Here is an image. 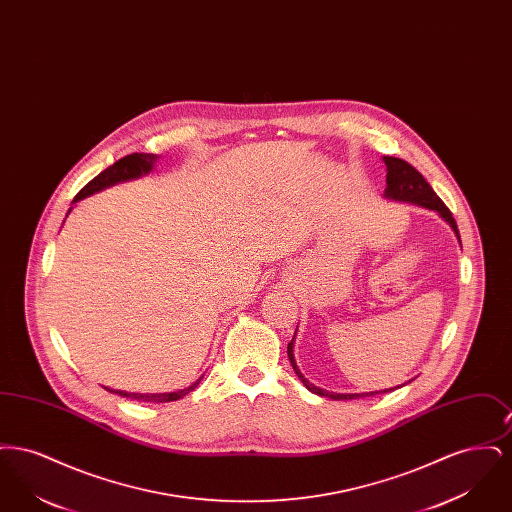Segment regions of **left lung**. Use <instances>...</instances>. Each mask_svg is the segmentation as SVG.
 I'll return each mask as SVG.
<instances>
[{
	"instance_id": "obj_1",
	"label": "left lung",
	"mask_w": 512,
	"mask_h": 512,
	"mask_svg": "<svg viewBox=\"0 0 512 512\" xmlns=\"http://www.w3.org/2000/svg\"><path fill=\"white\" fill-rule=\"evenodd\" d=\"M384 163H386V169H388V174H386L388 186H386L384 195H386L388 199L405 201V203H413V205H420V207H424V209L436 211L439 217L453 228V232H455V236H457V240H459V244H461V236H459L457 222L453 219L451 211L445 207V203L439 199L438 194L432 190V186L426 182V178H424L420 172L416 171L413 165H409V163L403 161V159L384 157ZM293 340H295V336H293L292 341L288 343V357H290L293 372H295L297 378L305 384L307 390L317 393L320 397H330V399H336V401H343V399H359V397H370V395H374V393H382V391H370V393H332V391L320 390L317 386H313V384L299 372V368H297L295 357H293ZM397 388H399V386H397ZM391 390H393V388H391ZM391 390H384V393Z\"/></svg>"
}]
</instances>
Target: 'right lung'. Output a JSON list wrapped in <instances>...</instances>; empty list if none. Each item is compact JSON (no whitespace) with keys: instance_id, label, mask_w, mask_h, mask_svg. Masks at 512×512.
<instances>
[{"instance_id":"1","label":"right lung","mask_w":512,"mask_h":512,"mask_svg":"<svg viewBox=\"0 0 512 512\" xmlns=\"http://www.w3.org/2000/svg\"><path fill=\"white\" fill-rule=\"evenodd\" d=\"M155 161H157V155H153V153H132V155L122 157L115 165L107 167L105 171L99 172L94 180H90V182L76 194L73 203L84 199L86 195L96 194V192L103 190V188H109V186H113V184H119V182H124V180H132V178H140L142 174H147V172L153 169ZM69 211H71V209H69ZM201 378H203V376H201ZM201 378H199L197 382H194L190 388L171 391V393H128V391H113L109 390V388H107V390L113 391V393H119L122 397L136 399V401L169 403V401H176V399L188 395L190 391H194L195 388H197V384L201 382Z\"/></svg>"}]
</instances>
